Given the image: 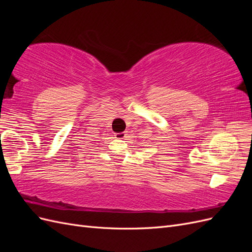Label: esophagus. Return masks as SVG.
<instances>
[{"instance_id":"34e87169","label":"esophagus","mask_w":252,"mask_h":252,"mask_svg":"<svg viewBox=\"0 0 252 252\" xmlns=\"http://www.w3.org/2000/svg\"><path fill=\"white\" fill-rule=\"evenodd\" d=\"M114 136H116V139H118V140H123V139L126 138V133L125 132H120V133L114 134Z\"/></svg>"}]
</instances>
